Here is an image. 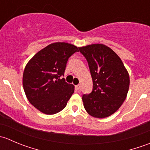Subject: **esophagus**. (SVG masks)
Segmentation results:
<instances>
[{
	"instance_id": "obj_1",
	"label": "esophagus",
	"mask_w": 150,
	"mask_h": 150,
	"mask_svg": "<svg viewBox=\"0 0 150 150\" xmlns=\"http://www.w3.org/2000/svg\"><path fill=\"white\" fill-rule=\"evenodd\" d=\"M75 89L79 91L81 89V85H77V86H75Z\"/></svg>"
}]
</instances>
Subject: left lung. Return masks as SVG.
<instances>
[{"mask_svg":"<svg viewBox=\"0 0 150 150\" xmlns=\"http://www.w3.org/2000/svg\"><path fill=\"white\" fill-rule=\"evenodd\" d=\"M93 80V90L83 95L85 110L90 115L104 118L120 107L129 88V75L120 57L104 44L80 47Z\"/></svg>","mask_w":150,"mask_h":150,"instance_id":"obj_1","label":"left lung"}]
</instances>
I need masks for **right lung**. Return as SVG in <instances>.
<instances>
[{"mask_svg":"<svg viewBox=\"0 0 150 150\" xmlns=\"http://www.w3.org/2000/svg\"><path fill=\"white\" fill-rule=\"evenodd\" d=\"M78 48L67 43H51L37 53L25 68L22 83L27 98L41 112L54 115L66 107L74 86L64 76L68 59Z\"/></svg>","mask_w":150,"mask_h":150,"instance_id":"add662e5","label":"right lung"}]
</instances>
